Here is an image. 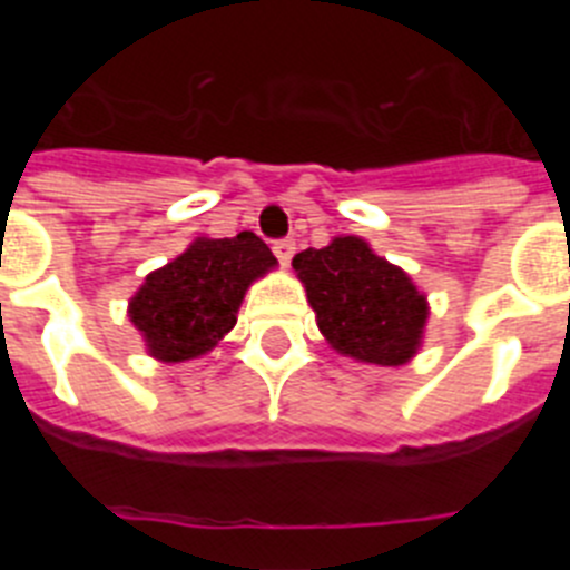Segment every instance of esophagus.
Returning a JSON list of instances; mask_svg holds the SVG:
<instances>
[{
	"label": "esophagus",
	"instance_id": "esophagus-1",
	"mask_svg": "<svg viewBox=\"0 0 570 570\" xmlns=\"http://www.w3.org/2000/svg\"><path fill=\"white\" fill-rule=\"evenodd\" d=\"M274 254H276V259H279L282 265H285V268H288V265H291V256L296 254L294 239H276V242H274Z\"/></svg>",
	"mask_w": 570,
	"mask_h": 570
}]
</instances>
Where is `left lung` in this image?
<instances>
[{"instance_id": "obj_1", "label": "left lung", "mask_w": 570, "mask_h": 570, "mask_svg": "<svg viewBox=\"0 0 570 570\" xmlns=\"http://www.w3.org/2000/svg\"><path fill=\"white\" fill-rule=\"evenodd\" d=\"M322 336L340 354L371 365H405L420 351L428 299L411 276L376 256L360 236L294 256Z\"/></svg>"}]
</instances>
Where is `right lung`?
I'll use <instances>...</instances> for the list:
<instances>
[{
  "instance_id": "add662e5",
  "label": "right lung",
  "mask_w": 570,
  "mask_h": 570,
  "mask_svg": "<svg viewBox=\"0 0 570 570\" xmlns=\"http://www.w3.org/2000/svg\"><path fill=\"white\" fill-rule=\"evenodd\" d=\"M274 265L276 256L250 230L230 239L199 236L185 254L145 276L128 316L154 360H196L234 328L248 285Z\"/></svg>"
}]
</instances>
